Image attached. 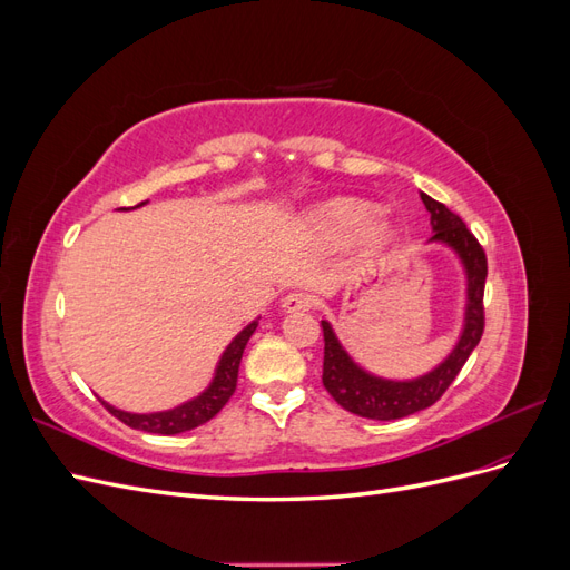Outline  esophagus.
Wrapping results in <instances>:
<instances>
[{
  "label": "esophagus",
  "mask_w": 570,
  "mask_h": 570,
  "mask_svg": "<svg viewBox=\"0 0 570 570\" xmlns=\"http://www.w3.org/2000/svg\"><path fill=\"white\" fill-rule=\"evenodd\" d=\"M281 306L287 314H299V312H308V308L314 306V299L312 295H306V292H289V295L283 297Z\"/></svg>",
  "instance_id": "obj_1"
}]
</instances>
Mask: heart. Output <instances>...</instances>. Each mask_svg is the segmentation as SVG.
Returning <instances> with one entry per match:
<instances>
[{
  "mask_svg": "<svg viewBox=\"0 0 570 570\" xmlns=\"http://www.w3.org/2000/svg\"><path fill=\"white\" fill-rule=\"evenodd\" d=\"M308 226L325 243H344L356 235V243L364 252H377L392 235L387 220L373 216L368 204L354 199H333L318 206L308 216Z\"/></svg>",
  "mask_w": 570,
  "mask_h": 570,
  "instance_id": "heart-1",
  "label": "heart"
}]
</instances>
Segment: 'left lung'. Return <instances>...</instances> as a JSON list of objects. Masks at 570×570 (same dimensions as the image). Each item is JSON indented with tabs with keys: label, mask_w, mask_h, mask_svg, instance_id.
Returning a JSON list of instances; mask_svg holds the SVG:
<instances>
[{
	"label": "left lung",
	"mask_w": 570,
	"mask_h": 570,
	"mask_svg": "<svg viewBox=\"0 0 570 570\" xmlns=\"http://www.w3.org/2000/svg\"><path fill=\"white\" fill-rule=\"evenodd\" d=\"M425 209L430 212V226L433 237L430 243H442L450 247L463 264L465 273V308L461 335L442 364L433 371L413 377V381H390V377L373 375L361 368L356 361L342 347L333 325L321 321L323 325V385L331 392L333 400L361 419L373 421H394L411 416V413L433 406L444 390L454 383V377L469 361L471 352L485 331V308H482V292H485L488 278V258L473 233L465 223L446 209L444 204L435 202L421 193Z\"/></svg>",
	"instance_id": "8db88e82"
}]
</instances>
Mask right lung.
Segmentation results:
<instances>
[{"mask_svg": "<svg viewBox=\"0 0 570 570\" xmlns=\"http://www.w3.org/2000/svg\"><path fill=\"white\" fill-rule=\"evenodd\" d=\"M145 204V202H142ZM137 204V206H142ZM258 321H252L243 333H237L235 340L228 344L226 352L220 354V361L214 373V381L209 383L204 392H199L195 400L183 402L180 406L166 409V411H154V413H130V411H120L111 404H107L109 413L118 421H124L126 425L135 430H145V433H157V435H178L185 433V430H193L206 421H212L216 413L226 406V402L233 396L237 387V371H239V361H243V352L247 347L249 337L254 335Z\"/></svg>", "mask_w": 570, "mask_h": 570, "instance_id": "right-lung-1", "label": "right lung"}]
</instances>
